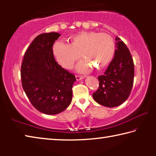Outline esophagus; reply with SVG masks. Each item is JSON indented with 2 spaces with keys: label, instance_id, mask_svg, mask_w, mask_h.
Wrapping results in <instances>:
<instances>
[{
  "label": "esophagus",
  "instance_id": "obj_1",
  "mask_svg": "<svg viewBox=\"0 0 156 156\" xmlns=\"http://www.w3.org/2000/svg\"><path fill=\"white\" fill-rule=\"evenodd\" d=\"M76 80H82V79L84 78V76L76 75Z\"/></svg>",
  "mask_w": 156,
  "mask_h": 156
}]
</instances>
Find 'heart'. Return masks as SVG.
Segmentation results:
<instances>
[{
  "instance_id": "obj_1",
  "label": "heart",
  "mask_w": 156,
  "mask_h": 156,
  "mask_svg": "<svg viewBox=\"0 0 156 156\" xmlns=\"http://www.w3.org/2000/svg\"><path fill=\"white\" fill-rule=\"evenodd\" d=\"M115 44L109 34L96 31H81L70 37L69 43L58 41L53 46L57 61L66 69H71L81 56L83 60L76 65L80 73H88L94 67L98 70L109 65L114 57Z\"/></svg>"
}]
</instances>
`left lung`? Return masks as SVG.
<instances>
[{
    "label": "left lung",
    "mask_w": 156,
    "mask_h": 156,
    "mask_svg": "<svg viewBox=\"0 0 156 156\" xmlns=\"http://www.w3.org/2000/svg\"><path fill=\"white\" fill-rule=\"evenodd\" d=\"M114 57L104 73L98 77L99 87L93 94L98 103L107 107L119 106L126 100L133 87L134 64L127 47L115 38Z\"/></svg>",
    "instance_id": "1"
}]
</instances>
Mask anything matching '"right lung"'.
<instances>
[{
  "label": "right lung",
  "mask_w": 156,
  "mask_h": 156,
  "mask_svg": "<svg viewBox=\"0 0 156 156\" xmlns=\"http://www.w3.org/2000/svg\"><path fill=\"white\" fill-rule=\"evenodd\" d=\"M60 36L56 32L36 36L26 51L21 65L22 86L31 105L41 113L58 114L72 100L75 76L58 64L53 44Z\"/></svg>",
  "instance_id": "obj_1"
}]
</instances>
